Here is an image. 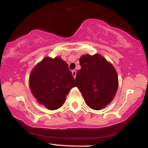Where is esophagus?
<instances>
[{
    "label": "esophagus",
    "mask_w": 148,
    "mask_h": 148,
    "mask_svg": "<svg viewBox=\"0 0 148 148\" xmlns=\"http://www.w3.org/2000/svg\"><path fill=\"white\" fill-rule=\"evenodd\" d=\"M72 73L73 76H74V79H75L76 76V72L75 70H72Z\"/></svg>",
    "instance_id": "esophagus-1"
}]
</instances>
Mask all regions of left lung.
I'll list each match as a JSON object with an SVG mask.
<instances>
[{
    "label": "left lung",
    "instance_id": "left-lung-1",
    "mask_svg": "<svg viewBox=\"0 0 148 148\" xmlns=\"http://www.w3.org/2000/svg\"><path fill=\"white\" fill-rule=\"evenodd\" d=\"M79 62L81 68L76 73V87L90 108H104L118 90V77L114 67L99 54L83 55Z\"/></svg>",
    "mask_w": 148,
    "mask_h": 148
}]
</instances>
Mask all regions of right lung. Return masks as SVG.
Masks as SVG:
<instances>
[{"label":"right lung","mask_w":148,"mask_h":148,"mask_svg":"<svg viewBox=\"0 0 148 148\" xmlns=\"http://www.w3.org/2000/svg\"><path fill=\"white\" fill-rule=\"evenodd\" d=\"M30 90L37 101L49 110L63 105L75 81L67 62L60 57H46L30 73Z\"/></svg>","instance_id":"right-lung-1"}]
</instances>
